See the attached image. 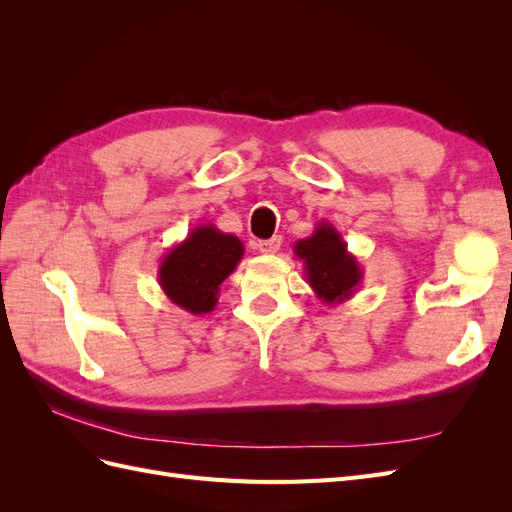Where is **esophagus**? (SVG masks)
<instances>
[{"mask_svg":"<svg viewBox=\"0 0 512 512\" xmlns=\"http://www.w3.org/2000/svg\"><path fill=\"white\" fill-rule=\"evenodd\" d=\"M282 247V237L275 235L271 239H260L256 241V250L262 254H275Z\"/></svg>","mask_w":512,"mask_h":512,"instance_id":"34e87169","label":"esophagus"}]
</instances>
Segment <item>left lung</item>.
<instances>
[{"label":"left lung","mask_w":512,"mask_h":512,"mask_svg":"<svg viewBox=\"0 0 512 512\" xmlns=\"http://www.w3.org/2000/svg\"><path fill=\"white\" fill-rule=\"evenodd\" d=\"M292 250L303 262L307 284L322 303L337 305L348 301L363 282V267L329 222L316 224L312 235L299 239Z\"/></svg>","instance_id":"8db88e82"}]
</instances>
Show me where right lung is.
Masks as SVG:
<instances>
[{"mask_svg": "<svg viewBox=\"0 0 512 512\" xmlns=\"http://www.w3.org/2000/svg\"><path fill=\"white\" fill-rule=\"evenodd\" d=\"M245 247L239 237L215 224H200L164 254L158 282L170 303L194 316L209 314L218 305L220 286L237 269Z\"/></svg>", "mask_w": 512, "mask_h": 512, "instance_id": "add662e5", "label": "right lung"}]
</instances>
